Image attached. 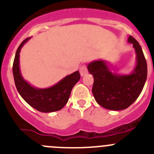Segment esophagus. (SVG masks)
I'll list each match as a JSON object with an SVG mask.
<instances>
[{
	"label": "esophagus",
	"instance_id": "1",
	"mask_svg": "<svg viewBox=\"0 0 154 154\" xmlns=\"http://www.w3.org/2000/svg\"><path fill=\"white\" fill-rule=\"evenodd\" d=\"M79 71H80L81 75H82V76H84V75H85L87 73H88V69H87V66H85V65H82V66L80 67Z\"/></svg>",
	"mask_w": 154,
	"mask_h": 154
}]
</instances>
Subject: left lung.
<instances>
[{
	"label": "left lung",
	"mask_w": 154,
	"mask_h": 154,
	"mask_svg": "<svg viewBox=\"0 0 154 154\" xmlns=\"http://www.w3.org/2000/svg\"><path fill=\"white\" fill-rule=\"evenodd\" d=\"M136 53V66L129 75H118L112 72L105 60L93 61L88 69L94 76L92 93L99 105L109 110L127 109L142 91L147 75V62L138 41L129 36Z\"/></svg>",
	"instance_id": "1"
}]
</instances>
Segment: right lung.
<instances>
[{
    "label": "right lung",
    "instance_id": "obj_1",
    "mask_svg": "<svg viewBox=\"0 0 154 154\" xmlns=\"http://www.w3.org/2000/svg\"><path fill=\"white\" fill-rule=\"evenodd\" d=\"M29 39L27 38L20 44L15 56L13 72L16 89L21 97L37 111L48 113L60 110L67 103L72 88L80 79V73L76 71L51 88L40 89L31 86L22 76L19 68V53Z\"/></svg>",
    "mask_w": 154,
    "mask_h": 154
}]
</instances>
